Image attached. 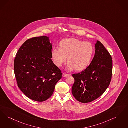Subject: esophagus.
Instances as JSON below:
<instances>
[{"label":"esophagus","mask_w":128,"mask_h":128,"mask_svg":"<svg viewBox=\"0 0 128 128\" xmlns=\"http://www.w3.org/2000/svg\"><path fill=\"white\" fill-rule=\"evenodd\" d=\"M70 75L68 74H66V73H63V77L64 78H65L67 76H68Z\"/></svg>","instance_id":"1"}]
</instances>
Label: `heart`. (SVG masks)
I'll use <instances>...</instances> for the list:
<instances>
[{
  "label": "heart",
  "mask_w": 128,
  "mask_h": 128,
  "mask_svg": "<svg viewBox=\"0 0 128 128\" xmlns=\"http://www.w3.org/2000/svg\"><path fill=\"white\" fill-rule=\"evenodd\" d=\"M94 53V48L91 43L75 38H68L60 42V48H54L51 55L56 66L61 67L68 58L67 68L81 71L89 65Z\"/></svg>",
  "instance_id": "1"
}]
</instances>
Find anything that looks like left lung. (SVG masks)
<instances>
[{
    "instance_id": "8db88e82",
    "label": "left lung",
    "mask_w": 128,
    "mask_h": 128,
    "mask_svg": "<svg viewBox=\"0 0 128 128\" xmlns=\"http://www.w3.org/2000/svg\"><path fill=\"white\" fill-rule=\"evenodd\" d=\"M95 54L90 65L72 76V93L78 101L88 103L96 100L109 86L112 74V58L100 41L95 44Z\"/></svg>"
}]
</instances>
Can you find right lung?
Wrapping results in <instances>:
<instances>
[{
	"instance_id": "1",
	"label": "right lung",
	"mask_w": 128,
	"mask_h": 128,
	"mask_svg": "<svg viewBox=\"0 0 128 128\" xmlns=\"http://www.w3.org/2000/svg\"><path fill=\"white\" fill-rule=\"evenodd\" d=\"M52 48L48 37L32 38L21 46L15 58L18 86L27 97L36 102L50 97L62 78L61 70L51 60Z\"/></svg>"
}]
</instances>
